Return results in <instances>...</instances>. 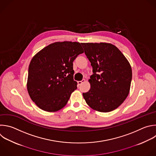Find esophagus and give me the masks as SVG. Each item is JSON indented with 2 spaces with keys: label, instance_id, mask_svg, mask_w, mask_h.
I'll return each instance as SVG.
<instances>
[{
  "label": "esophagus",
  "instance_id": "esophagus-1",
  "mask_svg": "<svg viewBox=\"0 0 156 156\" xmlns=\"http://www.w3.org/2000/svg\"><path fill=\"white\" fill-rule=\"evenodd\" d=\"M84 81H85V80H83L82 81H78V85H81V84L83 83H84Z\"/></svg>",
  "mask_w": 156,
  "mask_h": 156
}]
</instances>
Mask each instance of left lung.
Returning a JSON list of instances; mask_svg holds the SVG:
<instances>
[{
	"label": "left lung",
	"mask_w": 156,
	"mask_h": 156,
	"mask_svg": "<svg viewBox=\"0 0 156 156\" xmlns=\"http://www.w3.org/2000/svg\"><path fill=\"white\" fill-rule=\"evenodd\" d=\"M92 67L90 89L83 93L92 109L107 113L116 109L129 95L132 78L129 62L115 45L107 43H81Z\"/></svg>",
	"instance_id": "obj_1"
}]
</instances>
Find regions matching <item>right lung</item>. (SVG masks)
Wrapping results in <instances>:
<instances>
[{
    "mask_svg": "<svg viewBox=\"0 0 156 156\" xmlns=\"http://www.w3.org/2000/svg\"><path fill=\"white\" fill-rule=\"evenodd\" d=\"M83 53L80 43L63 41L50 44L34 56L29 66L27 88L40 109L55 112L66 106L77 89L73 62Z\"/></svg>",
    "mask_w": 156,
    "mask_h": 156,
    "instance_id": "right-lung-1",
    "label": "right lung"
}]
</instances>
